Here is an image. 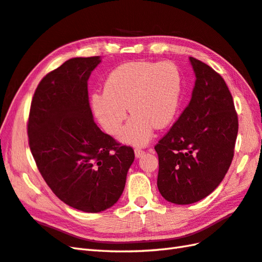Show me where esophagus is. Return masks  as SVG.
Returning <instances> with one entry per match:
<instances>
[{"instance_id": "esophagus-1", "label": "esophagus", "mask_w": 262, "mask_h": 262, "mask_svg": "<svg viewBox=\"0 0 262 262\" xmlns=\"http://www.w3.org/2000/svg\"><path fill=\"white\" fill-rule=\"evenodd\" d=\"M144 153H145V152L142 151V149H140V148H136V149H135V157H136L137 159H138V158H142L143 155H144Z\"/></svg>"}]
</instances>
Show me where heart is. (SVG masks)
<instances>
[{
  "instance_id": "obj_1",
  "label": "heart",
  "mask_w": 262,
  "mask_h": 262,
  "mask_svg": "<svg viewBox=\"0 0 262 262\" xmlns=\"http://www.w3.org/2000/svg\"><path fill=\"white\" fill-rule=\"evenodd\" d=\"M180 91V74L173 64L130 62L111 72L104 83V92L92 94V110L103 129L116 135L129 108L134 115L119 140L142 146L151 141L155 127L164 128L173 120Z\"/></svg>"
}]
</instances>
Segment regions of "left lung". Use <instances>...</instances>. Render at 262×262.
I'll return each mask as SVG.
<instances>
[{
  "instance_id": "1",
  "label": "left lung",
  "mask_w": 262,
  "mask_h": 262,
  "mask_svg": "<svg viewBox=\"0 0 262 262\" xmlns=\"http://www.w3.org/2000/svg\"><path fill=\"white\" fill-rule=\"evenodd\" d=\"M189 60L196 76L191 100L154 147L159 191L177 205L197 203L219 187L232 163L238 129L223 77L196 58Z\"/></svg>"
}]
</instances>
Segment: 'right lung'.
<instances>
[{
  "label": "right lung",
  "mask_w": 262,
  "mask_h": 262,
  "mask_svg": "<svg viewBox=\"0 0 262 262\" xmlns=\"http://www.w3.org/2000/svg\"><path fill=\"white\" fill-rule=\"evenodd\" d=\"M101 57H75L48 73L33 94L28 122L32 157L66 205L99 213L118 202L135 155L100 129L89 103L88 80Z\"/></svg>",
  "instance_id": "right-lung-1"
}]
</instances>
